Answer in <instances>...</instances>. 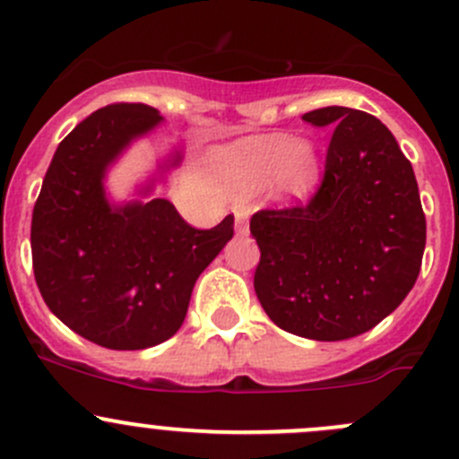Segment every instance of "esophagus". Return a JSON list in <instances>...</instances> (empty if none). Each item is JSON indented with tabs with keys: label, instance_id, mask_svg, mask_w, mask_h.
Returning <instances> with one entry per match:
<instances>
[{
	"label": "esophagus",
	"instance_id": "1",
	"mask_svg": "<svg viewBox=\"0 0 459 459\" xmlns=\"http://www.w3.org/2000/svg\"><path fill=\"white\" fill-rule=\"evenodd\" d=\"M233 212H235V226H238V230L247 229L248 215H251L248 206H244V204H238V206L233 208Z\"/></svg>",
	"mask_w": 459,
	"mask_h": 459
}]
</instances>
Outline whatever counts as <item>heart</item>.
Instances as JSON below:
<instances>
[{"instance_id":"b5f03b06","label":"heart","mask_w":459,"mask_h":459,"mask_svg":"<svg viewBox=\"0 0 459 459\" xmlns=\"http://www.w3.org/2000/svg\"><path fill=\"white\" fill-rule=\"evenodd\" d=\"M215 178L233 193H253L266 186L277 197L298 200L316 188L317 151L311 142L284 135L248 137L211 155Z\"/></svg>"}]
</instances>
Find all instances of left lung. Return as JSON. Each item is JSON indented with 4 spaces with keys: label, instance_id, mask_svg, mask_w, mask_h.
Masks as SVG:
<instances>
[{
    "label": "left lung",
    "instance_id": "8db88e82",
    "mask_svg": "<svg viewBox=\"0 0 459 459\" xmlns=\"http://www.w3.org/2000/svg\"><path fill=\"white\" fill-rule=\"evenodd\" d=\"M302 119L333 126L322 182L307 204L251 217L259 247L253 286L284 331L349 340L377 326L413 289L427 217L413 166L377 117L326 106Z\"/></svg>",
    "mask_w": 459,
    "mask_h": 459
}]
</instances>
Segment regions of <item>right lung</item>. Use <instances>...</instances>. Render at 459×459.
I'll use <instances>...</instances> for the list:
<instances>
[{
    "label": "right lung",
    "mask_w": 459,
    "mask_h": 459,
    "mask_svg": "<svg viewBox=\"0 0 459 459\" xmlns=\"http://www.w3.org/2000/svg\"><path fill=\"white\" fill-rule=\"evenodd\" d=\"M160 119L146 104L95 110L57 146L32 208V271L46 307L104 349L173 337L197 277L233 238V215L195 229L160 197L110 208L106 166Z\"/></svg>",
    "instance_id": "1"
}]
</instances>
